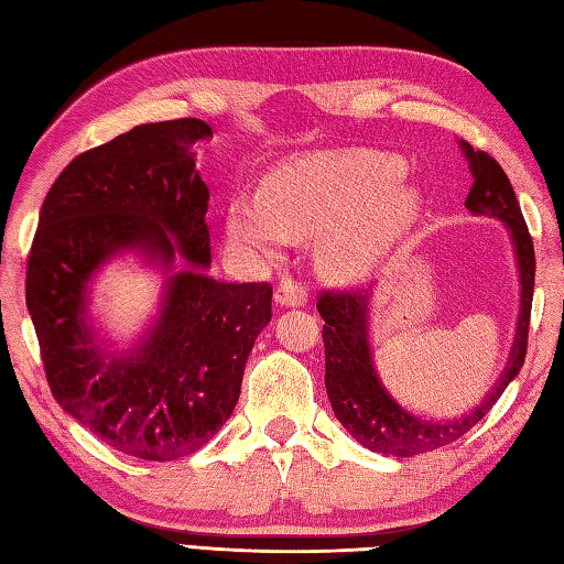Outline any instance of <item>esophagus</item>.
<instances>
[{
  "label": "esophagus",
  "mask_w": 564,
  "mask_h": 564,
  "mask_svg": "<svg viewBox=\"0 0 564 564\" xmlns=\"http://www.w3.org/2000/svg\"><path fill=\"white\" fill-rule=\"evenodd\" d=\"M275 303L281 307H301L307 301V293L303 289V283H297L293 279H281L279 289H275Z\"/></svg>",
  "instance_id": "esophagus-1"
}]
</instances>
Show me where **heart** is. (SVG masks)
Listing matches in <instances>:
<instances>
[{
  "instance_id": "heart-1",
  "label": "heart",
  "mask_w": 564,
  "mask_h": 564,
  "mask_svg": "<svg viewBox=\"0 0 564 564\" xmlns=\"http://www.w3.org/2000/svg\"><path fill=\"white\" fill-rule=\"evenodd\" d=\"M416 191L398 164L366 152L310 154L275 166L259 194L227 206V232L257 257H275L291 237L315 235L317 269L332 281L373 273L412 230Z\"/></svg>"
}]
</instances>
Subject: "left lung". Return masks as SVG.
Listing matches in <instances>:
<instances>
[{
  "instance_id": "8db88e82",
  "label": "left lung",
  "mask_w": 564,
  "mask_h": 564,
  "mask_svg": "<svg viewBox=\"0 0 564 564\" xmlns=\"http://www.w3.org/2000/svg\"><path fill=\"white\" fill-rule=\"evenodd\" d=\"M460 150L473 172L470 194L465 198V208L473 215H489L509 227L513 251H517L519 279H521V313L517 322V339H513L509 364L505 373L485 394V400L463 416L429 419L414 416L412 412L392 400V394L378 380L373 356L368 344V305L370 291H325L319 295L317 310L325 327V386L332 402L334 416L341 426L366 446L394 458H412L419 453H429L448 446L463 438L480 419L492 410L509 382L519 376L525 349H529V325L531 303L535 283V251L529 227L519 208L509 176L495 158L482 150H473L460 140Z\"/></svg>"
}]
</instances>
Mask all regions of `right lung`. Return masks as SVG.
<instances>
[{
	"label": "right lung",
	"mask_w": 564,
	"mask_h": 564,
	"mask_svg": "<svg viewBox=\"0 0 564 564\" xmlns=\"http://www.w3.org/2000/svg\"><path fill=\"white\" fill-rule=\"evenodd\" d=\"M198 118L135 126L72 160L43 200L26 305L47 386L106 446L142 460L198 451L230 419L245 364L271 319L269 283H223L210 267ZM138 250L165 267L163 313L130 355L104 350L86 315L101 262ZM185 261L169 273L173 257Z\"/></svg>",
	"instance_id": "add662e5"
}]
</instances>
